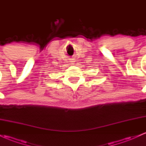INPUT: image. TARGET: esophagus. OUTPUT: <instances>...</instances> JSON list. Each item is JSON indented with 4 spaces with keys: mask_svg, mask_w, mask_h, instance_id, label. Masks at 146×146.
<instances>
[{
    "mask_svg": "<svg viewBox=\"0 0 146 146\" xmlns=\"http://www.w3.org/2000/svg\"><path fill=\"white\" fill-rule=\"evenodd\" d=\"M73 61H70V62H71V63H73Z\"/></svg>",
    "mask_w": 146,
    "mask_h": 146,
    "instance_id": "obj_1",
    "label": "esophagus"
}]
</instances>
